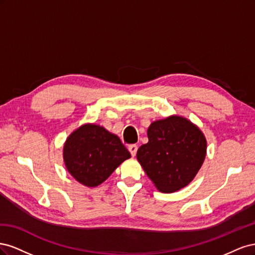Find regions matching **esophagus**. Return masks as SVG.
I'll list each match as a JSON object with an SVG mask.
<instances>
[{"label": "esophagus", "mask_w": 255, "mask_h": 255, "mask_svg": "<svg viewBox=\"0 0 255 255\" xmlns=\"http://www.w3.org/2000/svg\"><path fill=\"white\" fill-rule=\"evenodd\" d=\"M137 145L136 144H132L128 146V151L130 152V154H132V156H135L136 153H137Z\"/></svg>", "instance_id": "esophagus-1"}]
</instances>
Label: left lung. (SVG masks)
Listing matches in <instances>:
<instances>
[{
	"mask_svg": "<svg viewBox=\"0 0 255 255\" xmlns=\"http://www.w3.org/2000/svg\"><path fill=\"white\" fill-rule=\"evenodd\" d=\"M148 138L136 156L155 187L170 194L187 186L206 155V139L200 128L181 116H170L152 122Z\"/></svg>",
	"mask_w": 255,
	"mask_h": 255,
	"instance_id": "1",
	"label": "left lung"
}]
</instances>
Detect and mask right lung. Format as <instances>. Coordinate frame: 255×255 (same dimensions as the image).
I'll list each match as a JSON object with an SVG mask.
<instances>
[{"mask_svg": "<svg viewBox=\"0 0 255 255\" xmlns=\"http://www.w3.org/2000/svg\"><path fill=\"white\" fill-rule=\"evenodd\" d=\"M129 157L117 135L92 123L76 128L64 144L67 170L87 187L99 186Z\"/></svg>", "mask_w": 255, "mask_h": 255, "instance_id": "1", "label": "right lung"}]
</instances>
